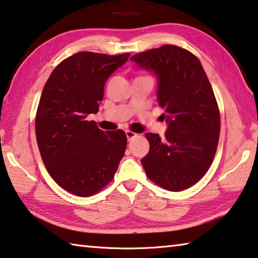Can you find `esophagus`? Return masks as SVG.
I'll return each instance as SVG.
<instances>
[{"instance_id": "obj_1", "label": "esophagus", "mask_w": 258, "mask_h": 258, "mask_svg": "<svg viewBox=\"0 0 258 258\" xmlns=\"http://www.w3.org/2000/svg\"><path fill=\"white\" fill-rule=\"evenodd\" d=\"M126 137H127V140H128V141H131V140H132V139H134L135 137H137V133H134V132H132V131H126Z\"/></svg>"}]
</instances>
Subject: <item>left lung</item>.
<instances>
[{
  "label": "left lung",
  "mask_w": 258,
  "mask_h": 258,
  "mask_svg": "<svg viewBox=\"0 0 258 258\" xmlns=\"http://www.w3.org/2000/svg\"><path fill=\"white\" fill-rule=\"evenodd\" d=\"M157 77V100L165 109V137L146 133L149 152L141 159L147 176L169 191H182L208 171L217 149L221 119L211 83L197 56L176 45L133 55Z\"/></svg>",
  "instance_id": "8db88e82"
}]
</instances>
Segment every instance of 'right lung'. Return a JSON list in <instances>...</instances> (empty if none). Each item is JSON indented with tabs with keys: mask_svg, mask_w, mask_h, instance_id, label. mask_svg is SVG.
<instances>
[{
	"mask_svg": "<svg viewBox=\"0 0 258 258\" xmlns=\"http://www.w3.org/2000/svg\"><path fill=\"white\" fill-rule=\"evenodd\" d=\"M130 53L78 52L54 68L38 103L35 131L43 163L64 190L90 197L110 182L126 149L124 131L87 120L99 111L104 84Z\"/></svg>",
	"mask_w": 258,
	"mask_h": 258,
	"instance_id": "add662e5",
	"label": "right lung"
}]
</instances>
